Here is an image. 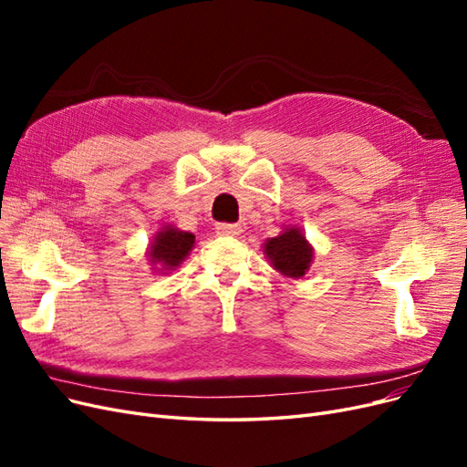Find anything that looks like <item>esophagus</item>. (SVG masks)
I'll list each match as a JSON object with an SVG mask.
<instances>
[{
    "instance_id": "34e87169",
    "label": "esophagus",
    "mask_w": 467,
    "mask_h": 467,
    "mask_svg": "<svg viewBox=\"0 0 467 467\" xmlns=\"http://www.w3.org/2000/svg\"><path fill=\"white\" fill-rule=\"evenodd\" d=\"M244 228L239 223H218L216 225V234L218 235H232V237H237L242 235Z\"/></svg>"
}]
</instances>
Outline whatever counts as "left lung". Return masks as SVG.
<instances>
[{"mask_svg":"<svg viewBox=\"0 0 467 467\" xmlns=\"http://www.w3.org/2000/svg\"><path fill=\"white\" fill-rule=\"evenodd\" d=\"M263 253L275 271L296 280L309 271L316 251L298 225H286L280 235L266 239L263 244Z\"/></svg>","mask_w":467,"mask_h":467,"instance_id":"obj_1","label":"left lung"}]
</instances>
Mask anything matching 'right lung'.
<instances>
[{"label": "right lung", "instance_id": "add662e5", "mask_svg": "<svg viewBox=\"0 0 467 467\" xmlns=\"http://www.w3.org/2000/svg\"><path fill=\"white\" fill-rule=\"evenodd\" d=\"M194 247V235L182 232L173 223H165L155 232L151 244L146 251V257L153 268V273L169 275L187 259Z\"/></svg>", "mask_w": 467, "mask_h": 467}]
</instances>
